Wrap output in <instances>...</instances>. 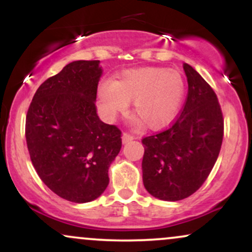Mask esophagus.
<instances>
[{
  "instance_id": "1",
  "label": "esophagus",
  "mask_w": 252,
  "mask_h": 252,
  "mask_svg": "<svg viewBox=\"0 0 252 252\" xmlns=\"http://www.w3.org/2000/svg\"><path fill=\"white\" fill-rule=\"evenodd\" d=\"M132 140H134V136H131L130 134H126V132H124V134L122 135V142H123V144L131 142Z\"/></svg>"
}]
</instances>
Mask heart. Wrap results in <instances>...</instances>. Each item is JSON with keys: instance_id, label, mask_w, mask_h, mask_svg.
I'll return each mask as SVG.
<instances>
[{"instance_id": "obj_1", "label": "heart", "mask_w": 252, "mask_h": 252, "mask_svg": "<svg viewBox=\"0 0 252 252\" xmlns=\"http://www.w3.org/2000/svg\"><path fill=\"white\" fill-rule=\"evenodd\" d=\"M186 84L178 71L163 67H142L126 71L116 80L105 79L98 86V99L104 116L114 120L126 112L129 100L136 115L135 128L144 122L150 129L168 126L180 112Z\"/></svg>"}]
</instances>
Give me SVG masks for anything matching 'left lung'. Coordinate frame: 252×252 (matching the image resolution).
<instances>
[{
    "instance_id": "obj_1",
    "label": "left lung",
    "mask_w": 252,
    "mask_h": 252,
    "mask_svg": "<svg viewBox=\"0 0 252 252\" xmlns=\"http://www.w3.org/2000/svg\"><path fill=\"white\" fill-rule=\"evenodd\" d=\"M189 94L169 129L142 140L143 185L149 194L178 201L200 189L215 166L224 136V120L215 91L184 63Z\"/></svg>"
}]
</instances>
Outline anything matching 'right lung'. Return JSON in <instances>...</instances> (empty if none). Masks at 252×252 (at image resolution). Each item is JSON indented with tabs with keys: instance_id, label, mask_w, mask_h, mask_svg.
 <instances>
[{
	"instance_id": "add662e5",
	"label": "right lung",
	"mask_w": 252,
	"mask_h": 252,
	"mask_svg": "<svg viewBox=\"0 0 252 252\" xmlns=\"http://www.w3.org/2000/svg\"><path fill=\"white\" fill-rule=\"evenodd\" d=\"M99 60H78L45 80L26 117L32 163L43 184L65 200H94L109 185L122 147L121 130L97 115Z\"/></svg>"
}]
</instances>
